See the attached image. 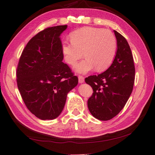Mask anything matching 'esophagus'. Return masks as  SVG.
<instances>
[{"label":"esophagus","instance_id":"esophagus-1","mask_svg":"<svg viewBox=\"0 0 155 155\" xmlns=\"http://www.w3.org/2000/svg\"><path fill=\"white\" fill-rule=\"evenodd\" d=\"M84 81V78L83 77V76H81V75L78 76V83H83Z\"/></svg>","mask_w":155,"mask_h":155}]
</instances>
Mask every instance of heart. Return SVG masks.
<instances>
[{"label": "heart", "instance_id": "b5f03b06", "mask_svg": "<svg viewBox=\"0 0 155 155\" xmlns=\"http://www.w3.org/2000/svg\"><path fill=\"white\" fill-rule=\"evenodd\" d=\"M71 41H64L62 51L66 62L74 66L84 56L86 58L77 65L76 71L85 74L96 68L104 71L113 62L117 52V39L110 30L85 27L76 30L71 35Z\"/></svg>", "mask_w": 155, "mask_h": 155}]
</instances>
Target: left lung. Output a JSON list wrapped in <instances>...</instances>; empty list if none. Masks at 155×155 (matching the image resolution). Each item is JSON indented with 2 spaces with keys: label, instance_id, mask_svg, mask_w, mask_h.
Listing matches in <instances>:
<instances>
[{
  "label": "left lung",
  "instance_id": "8db88e82",
  "mask_svg": "<svg viewBox=\"0 0 155 155\" xmlns=\"http://www.w3.org/2000/svg\"><path fill=\"white\" fill-rule=\"evenodd\" d=\"M117 39V52L106 71L85 78L93 93L88 100L89 110L93 117L110 120L120 113L132 92L135 67L131 49L126 38L114 31Z\"/></svg>",
  "mask_w": 155,
  "mask_h": 155
}]
</instances>
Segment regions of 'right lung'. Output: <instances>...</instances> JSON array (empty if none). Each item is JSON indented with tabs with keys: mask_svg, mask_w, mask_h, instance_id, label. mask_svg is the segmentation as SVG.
I'll use <instances>...</instances> for the list:
<instances>
[{
	"mask_svg": "<svg viewBox=\"0 0 155 155\" xmlns=\"http://www.w3.org/2000/svg\"><path fill=\"white\" fill-rule=\"evenodd\" d=\"M67 25L48 27L26 45L17 69V87L28 110L39 119L54 120L62 113L67 94L78 84L62 62L60 35Z\"/></svg>",
	"mask_w": 155,
	"mask_h": 155,
	"instance_id": "add662e5",
	"label": "right lung"
}]
</instances>
